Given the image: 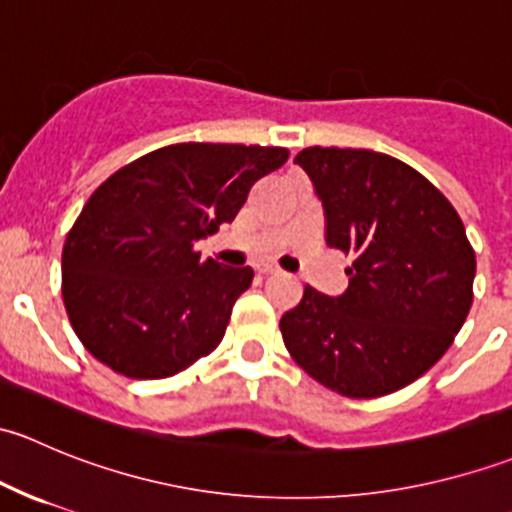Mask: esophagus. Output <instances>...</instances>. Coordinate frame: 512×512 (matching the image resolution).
Masks as SVG:
<instances>
[{"label": "esophagus", "mask_w": 512, "mask_h": 512, "mask_svg": "<svg viewBox=\"0 0 512 512\" xmlns=\"http://www.w3.org/2000/svg\"><path fill=\"white\" fill-rule=\"evenodd\" d=\"M257 272H260V275H280V270H277V267H272V265L257 267Z\"/></svg>", "instance_id": "obj_1"}]
</instances>
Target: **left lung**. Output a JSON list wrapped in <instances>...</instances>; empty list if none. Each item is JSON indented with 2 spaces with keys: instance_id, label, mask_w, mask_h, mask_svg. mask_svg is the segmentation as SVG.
Segmentation results:
<instances>
[{
  "instance_id": "left-lung-1",
  "label": "left lung",
  "mask_w": 512,
  "mask_h": 512,
  "mask_svg": "<svg viewBox=\"0 0 512 512\" xmlns=\"http://www.w3.org/2000/svg\"><path fill=\"white\" fill-rule=\"evenodd\" d=\"M294 163L322 200L327 245L354 262L347 292L307 285L282 314L287 352L349 399L404 389L446 354L473 304L466 227L436 185L386 153L312 146Z\"/></svg>"
}]
</instances>
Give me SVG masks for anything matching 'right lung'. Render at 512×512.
Returning <instances> with one entry per match:
<instances>
[{
	"label": "right lung",
	"instance_id": "right-lung-1",
	"mask_svg": "<svg viewBox=\"0 0 512 512\" xmlns=\"http://www.w3.org/2000/svg\"><path fill=\"white\" fill-rule=\"evenodd\" d=\"M287 148L175 143L103 180L69 230L61 294L76 337L128 379H165L223 342L252 267L200 260Z\"/></svg>",
	"mask_w": 512,
	"mask_h": 512
}]
</instances>
